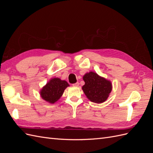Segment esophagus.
<instances>
[{
    "mask_svg": "<svg viewBox=\"0 0 153 153\" xmlns=\"http://www.w3.org/2000/svg\"><path fill=\"white\" fill-rule=\"evenodd\" d=\"M73 85L74 87H78V85H79V83H78V82H76V83H75V84H73Z\"/></svg>",
    "mask_w": 153,
    "mask_h": 153,
    "instance_id": "obj_1",
    "label": "esophagus"
}]
</instances>
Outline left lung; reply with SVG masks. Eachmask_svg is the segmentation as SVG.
<instances>
[{
	"instance_id": "obj_1",
	"label": "left lung",
	"mask_w": 153,
	"mask_h": 153,
	"mask_svg": "<svg viewBox=\"0 0 153 153\" xmlns=\"http://www.w3.org/2000/svg\"><path fill=\"white\" fill-rule=\"evenodd\" d=\"M85 85L82 87L85 94L92 102L101 103L106 100L112 91V84L94 72L86 73L83 77Z\"/></svg>"
}]
</instances>
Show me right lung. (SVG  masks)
Masks as SVG:
<instances>
[{
  "mask_svg": "<svg viewBox=\"0 0 153 153\" xmlns=\"http://www.w3.org/2000/svg\"><path fill=\"white\" fill-rule=\"evenodd\" d=\"M69 86L68 82L57 78H52L41 91V96L45 101L54 103L62 95L64 89Z\"/></svg>",
  "mask_w": 153,
  "mask_h": 153,
  "instance_id": "1",
  "label": "right lung"
}]
</instances>
